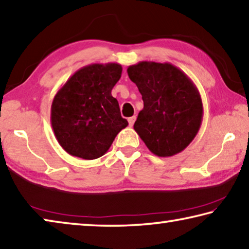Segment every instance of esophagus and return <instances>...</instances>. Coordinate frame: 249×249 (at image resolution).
<instances>
[{
  "label": "esophagus",
  "instance_id": "obj_1",
  "mask_svg": "<svg viewBox=\"0 0 249 249\" xmlns=\"http://www.w3.org/2000/svg\"><path fill=\"white\" fill-rule=\"evenodd\" d=\"M135 120H136V116H132V117L128 118L129 126H133L134 125V123H135Z\"/></svg>",
  "mask_w": 249,
  "mask_h": 249
}]
</instances>
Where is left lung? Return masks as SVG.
<instances>
[{
	"label": "left lung",
	"instance_id": "1",
	"mask_svg": "<svg viewBox=\"0 0 249 249\" xmlns=\"http://www.w3.org/2000/svg\"><path fill=\"white\" fill-rule=\"evenodd\" d=\"M144 107L134 129L153 154L168 157L184 151L198 133L203 103L198 89L171 63L143 61L128 66Z\"/></svg>",
	"mask_w": 249,
	"mask_h": 249
}]
</instances>
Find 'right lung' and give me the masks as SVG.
Masks as SVG:
<instances>
[{
	"label": "right lung",
	"mask_w": 249,
	"mask_h": 249,
	"mask_svg": "<svg viewBox=\"0 0 249 249\" xmlns=\"http://www.w3.org/2000/svg\"><path fill=\"white\" fill-rule=\"evenodd\" d=\"M121 75L122 66L117 63L86 65L55 94L51 124L57 142L70 155L83 160L103 156L128 125L112 96Z\"/></svg>",
	"instance_id": "1"
}]
</instances>
